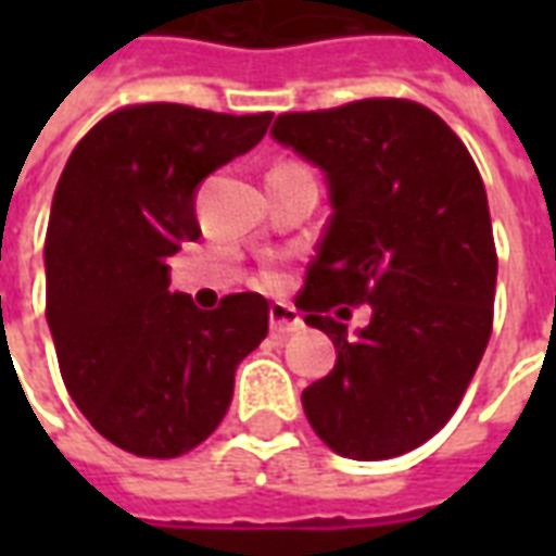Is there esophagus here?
Here are the masks:
<instances>
[{
    "label": "esophagus",
    "instance_id": "obj_1",
    "mask_svg": "<svg viewBox=\"0 0 556 556\" xmlns=\"http://www.w3.org/2000/svg\"><path fill=\"white\" fill-rule=\"evenodd\" d=\"M267 315H270V333L274 337H289V333H298L303 327V318L289 303H270Z\"/></svg>",
    "mask_w": 556,
    "mask_h": 556
}]
</instances>
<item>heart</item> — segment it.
<instances>
[{
  "label": "heart",
  "instance_id": "1",
  "mask_svg": "<svg viewBox=\"0 0 556 556\" xmlns=\"http://www.w3.org/2000/svg\"><path fill=\"white\" fill-rule=\"evenodd\" d=\"M279 166H298V163H279ZM279 166H274V169H279Z\"/></svg>",
  "mask_w": 556,
  "mask_h": 556
}]
</instances>
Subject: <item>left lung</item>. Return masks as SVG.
Wrapping results in <instances>:
<instances>
[{
	"instance_id": "left-lung-1",
	"label": "left lung",
	"mask_w": 556,
	"mask_h": 556,
	"mask_svg": "<svg viewBox=\"0 0 556 556\" xmlns=\"http://www.w3.org/2000/svg\"><path fill=\"white\" fill-rule=\"evenodd\" d=\"M270 134L321 166L333 205L298 294L337 345L333 372L303 390L306 419L345 458L410 453L462 405L491 337L497 250L477 163L405 98L282 113ZM361 302L370 325L351 334Z\"/></svg>"
}]
</instances>
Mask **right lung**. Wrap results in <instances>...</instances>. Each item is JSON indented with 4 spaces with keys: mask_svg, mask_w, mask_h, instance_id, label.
<instances>
[{
    "mask_svg": "<svg viewBox=\"0 0 556 556\" xmlns=\"http://www.w3.org/2000/svg\"><path fill=\"white\" fill-rule=\"evenodd\" d=\"M270 113L122 106L79 139L43 243L47 325L67 393L125 453L178 458L226 417L270 306L241 291L195 309L166 258L195 241V187L267 134Z\"/></svg>",
    "mask_w": 556,
    "mask_h": 556,
    "instance_id": "right-lung-1",
    "label": "right lung"
}]
</instances>
